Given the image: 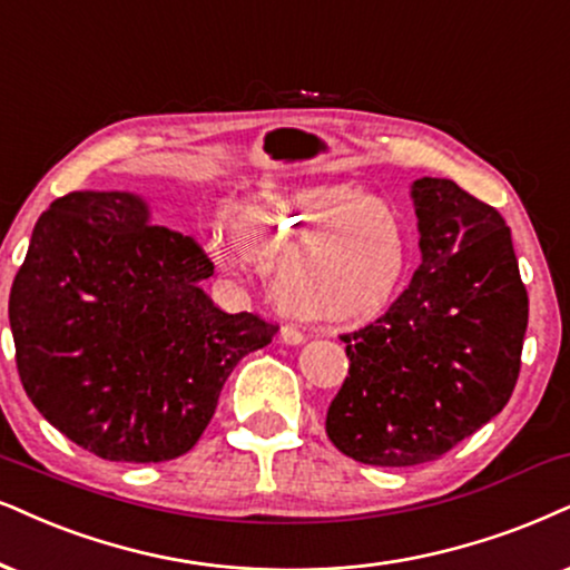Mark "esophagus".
<instances>
[{
    "label": "esophagus",
    "instance_id": "1",
    "mask_svg": "<svg viewBox=\"0 0 570 570\" xmlns=\"http://www.w3.org/2000/svg\"><path fill=\"white\" fill-rule=\"evenodd\" d=\"M281 338H284L286 344H302L305 342V331H299L297 326H292V323H286V326H281Z\"/></svg>",
    "mask_w": 570,
    "mask_h": 570
}]
</instances>
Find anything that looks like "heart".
I'll use <instances>...</instances> for the list:
<instances>
[{"label": "heart", "mask_w": 570, "mask_h": 570, "mask_svg": "<svg viewBox=\"0 0 570 570\" xmlns=\"http://www.w3.org/2000/svg\"><path fill=\"white\" fill-rule=\"evenodd\" d=\"M407 228L384 199L355 184L268 191L234 218L228 263L257 261L292 313L318 321L365 318L397 292L407 268Z\"/></svg>", "instance_id": "1"}]
</instances>
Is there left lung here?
<instances>
[{"mask_svg":"<svg viewBox=\"0 0 570 570\" xmlns=\"http://www.w3.org/2000/svg\"><path fill=\"white\" fill-rule=\"evenodd\" d=\"M413 199L423 261L384 315L342 334L350 373L326 413L336 450L379 468L431 463L492 421L529 323L505 218L446 178Z\"/></svg>","mask_w":570,"mask_h":570,"instance_id":"8db88e82","label":"left lung"}]
</instances>
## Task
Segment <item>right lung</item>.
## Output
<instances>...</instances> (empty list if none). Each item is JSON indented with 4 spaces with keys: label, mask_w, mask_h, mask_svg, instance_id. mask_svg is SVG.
I'll return each instance as SVG.
<instances>
[{
    "label": "right lung",
    "mask_w": 570,
    "mask_h": 570,
    "mask_svg": "<svg viewBox=\"0 0 570 570\" xmlns=\"http://www.w3.org/2000/svg\"><path fill=\"white\" fill-rule=\"evenodd\" d=\"M215 265L191 236L149 223L126 191H70L36 220L10 289L28 400L115 463L189 452L236 363L278 323L226 313L202 292Z\"/></svg>",
    "instance_id": "obj_1"
}]
</instances>
